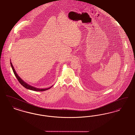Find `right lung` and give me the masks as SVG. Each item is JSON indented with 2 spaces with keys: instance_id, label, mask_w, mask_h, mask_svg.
<instances>
[{
  "instance_id": "right-lung-1",
  "label": "right lung",
  "mask_w": 135,
  "mask_h": 135,
  "mask_svg": "<svg viewBox=\"0 0 135 135\" xmlns=\"http://www.w3.org/2000/svg\"><path fill=\"white\" fill-rule=\"evenodd\" d=\"M11 67H12V69H13V73H14L15 75L16 76V77L17 78V79L18 80V81H19L20 83L21 84L24 88H25L27 89L32 90H34V91H45V90H49V89H50V88H51V87H52V86H51V87L49 88H47V89H38V88L33 87V86H32L31 85H30L27 84L25 81H24L18 76V75L17 74V73H16V71L15 70V69H14L13 67V64H12V63H11Z\"/></svg>"
}]
</instances>
